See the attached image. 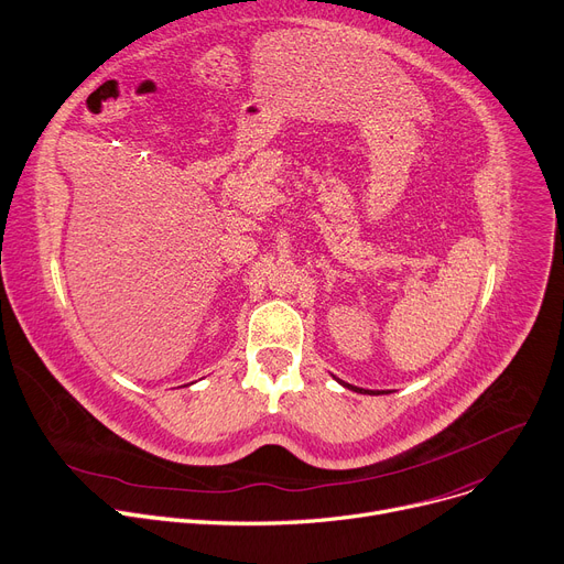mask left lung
<instances>
[{
	"instance_id": "1",
	"label": "left lung",
	"mask_w": 564,
	"mask_h": 564,
	"mask_svg": "<svg viewBox=\"0 0 564 564\" xmlns=\"http://www.w3.org/2000/svg\"><path fill=\"white\" fill-rule=\"evenodd\" d=\"M345 388H349V390H354V392H360V394H383V392H371V390H362V388H356V386H349V383H345V381H340Z\"/></svg>"
}]
</instances>
